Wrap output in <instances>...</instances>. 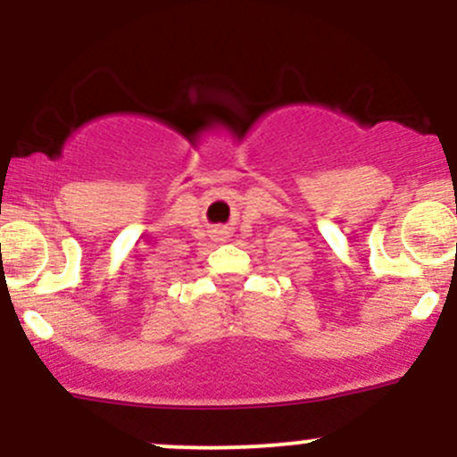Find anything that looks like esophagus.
<instances>
[{
  "instance_id": "34e87169",
  "label": "esophagus",
  "mask_w": 457,
  "mask_h": 457,
  "mask_svg": "<svg viewBox=\"0 0 457 457\" xmlns=\"http://www.w3.org/2000/svg\"><path fill=\"white\" fill-rule=\"evenodd\" d=\"M229 237V232L225 228H219V229H214V238H219V241H225V238Z\"/></svg>"
}]
</instances>
